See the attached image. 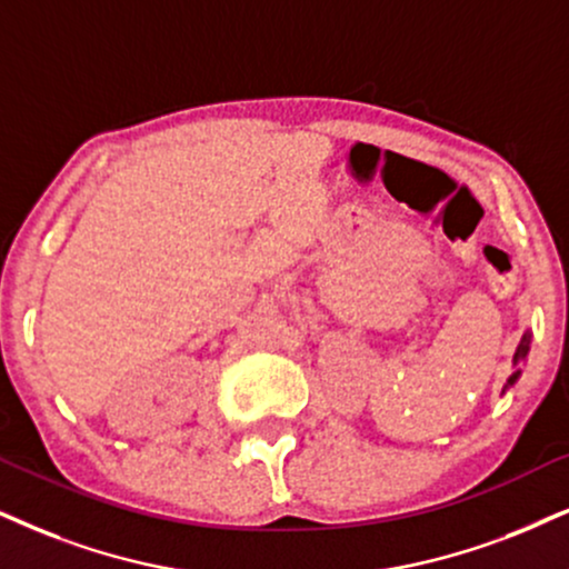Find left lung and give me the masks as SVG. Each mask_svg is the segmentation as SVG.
<instances>
[{
    "instance_id": "8db88e82",
    "label": "left lung",
    "mask_w": 569,
    "mask_h": 569,
    "mask_svg": "<svg viewBox=\"0 0 569 569\" xmlns=\"http://www.w3.org/2000/svg\"><path fill=\"white\" fill-rule=\"evenodd\" d=\"M530 338H533V333H530V330H525L522 338H520V343H517V349H515V357H512V376L507 378V386H505V391H507V388H512V386L517 383V380H520V376H522V365L528 362ZM505 391H501V393H505Z\"/></svg>"
}]
</instances>
